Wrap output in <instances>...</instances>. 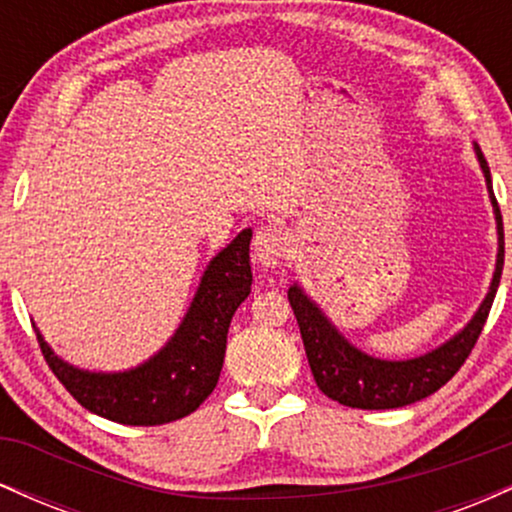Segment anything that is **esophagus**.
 <instances>
[{"instance_id": "34e87169", "label": "esophagus", "mask_w": 512, "mask_h": 512, "mask_svg": "<svg viewBox=\"0 0 512 512\" xmlns=\"http://www.w3.org/2000/svg\"><path fill=\"white\" fill-rule=\"evenodd\" d=\"M286 236L274 226H262L260 231L255 233V240H252V257H255L257 264L262 267H274L279 264L281 257L286 252Z\"/></svg>"}]
</instances>
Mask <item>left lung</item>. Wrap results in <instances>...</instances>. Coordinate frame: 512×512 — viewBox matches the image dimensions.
<instances>
[{
    "label": "left lung",
    "instance_id": "8db88e82",
    "mask_svg": "<svg viewBox=\"0 0 512 512\" xmlns=\"http://www.w3.org/2000/svg\"><path fill=\"white\" fill-rule=\"evenodd\" d=\"M472 149L479 161L481 173H484L486 192H489L491 199L498 248L496 269H493L489 291H486L484 301L479 303V308L474 310V315L469 317V322L460 332L452 334L450 339H445L436 349L414 358L370 356L339 332V327L327 317L322 305L298 281H293L289 286V303L298 320V327H301L305 356H308L313 378L317 387L334 402L351 409L407 407V404H414L438 392L460 370L462 363L467 361L469 351L477 344L486 317H489L493 298H496L498 284H501L505 243L503 216L501 209H498L496 197H493L489 163H486L477 142H472Z\"/></svg>",
    "mask_w": 512,
    "mask_h": 512
}]
</instances>
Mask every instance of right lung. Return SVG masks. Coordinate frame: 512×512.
<instances>
[{
	"label": "right lung",
	"instance_id": "1",
	"mask_svg": "<svg viewBox=\"0 0 512 512\" xmlns=\"http://www.w3.org/2000/svg\"><path fill=\"white\" fill-rule=\"evenodd\" d=\"M250 240L243 228L211 257L190 308L154 356L125 370H88L64 361L35 327L52 373L81 407L125 426H161L192 414L214 392L238 305L250 296Z\"/></svg>",
	"mask_w": 512,
	"mask_h": 512
}]
</instances>
